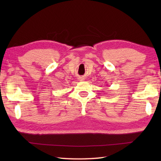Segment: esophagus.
<instances>
[{
	"mask_svg": "<svg viewBox=\"0 0 161 161\" xmlns=\"http://www.w3.org/2000/svg\"><path fill=\"white\" fill-rule=\"evenodd\" d=\"M80 81H82V80H84V79L82 78V77H80Z\"/></svg>",
	"mask_w": 161,
	"mask_h": 161,
	"instance_id": "obj_1",
	"label": "esophagus"
}]
</instances>
